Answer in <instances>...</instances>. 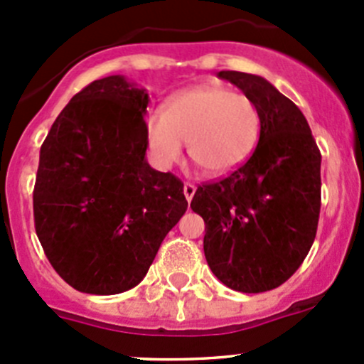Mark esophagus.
I'll use <instances>...</instances> for the list:
<instances>
[{"instance_id": "34e87169", "label": "esophagus", "mask_w": 364, "mask_h": 364, "mask_svg": "<svg viewBox=\"0 0 364 364\" xmlns=\"http://www.w3.org/2000/svg\"><path fill=\"white\" fill-rule=\"evenodd\" d=\"M183 193H185V197H186V200H192L193 199V196H196V185H192V183H185V185H183Z\"/></svg>"}]
</instances>
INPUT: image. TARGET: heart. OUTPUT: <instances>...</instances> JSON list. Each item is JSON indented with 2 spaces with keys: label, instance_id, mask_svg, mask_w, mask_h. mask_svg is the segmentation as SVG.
I'll use <instances>...</instances> for the list:
<instances>
[{
  "label": "heart",
  "instance_id": "b5f03b06",
  "mask_svg": "<svg viewBox=\"0 0 364 364\" xmlns=\"http://www.w3.org/2000/svg\"><path fill=\"white\" fill-rule=\"evenodd\" d=\"M260 130V117L248 97L218 84L188 87L167 100L164 112L146 119V142L151 160L168 168L183 156L208 176H223L252 155Z\"/></svg>",
  "mask_w": 364,
  "mask_h": 364
}]
</instances>
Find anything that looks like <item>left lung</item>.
Listing matches in <instances>:
<instances>
[{
    "mask_svg": "<svg viewBox=\"0 0 364 364\" xmlns=\"http://www.w3.org/2000/svg\"><path fill=\"white\" fill-rule=\"evenodd\" d=\"M260 117L259 144L227 178L204 183L190 208L204 218V255L213 274L247 294L280 287L314 245L321 213V151L306 117L264 77L234 70Z\"/></svg>",
    "mask_w": 364,
    "mask_h": 364,
    "instance_id": "obj_1",
    "label": "left lung"
}]
</instances>
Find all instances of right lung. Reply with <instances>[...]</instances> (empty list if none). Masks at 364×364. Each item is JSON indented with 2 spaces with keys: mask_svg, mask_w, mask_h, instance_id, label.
Masks as SVG:
<instances>
[{
  "mask_svg": "<svg viewBox=\"0 0 364 364\" xmlns=\"http://www.w3.org/2000/svg\"><path fill=\"white\" fill-rule=\"evenodd\" d=\"M148 104V91L124 75L93 80L40 148L36 236L79 292L111 296L141 284L188 205L183 183L146 160Z\"/></svg>",
  "mask_w": 364,
  "mask_h": 364,
  "instance_id": "obj_1",
  "label": "right lung"
}]
</instances>
